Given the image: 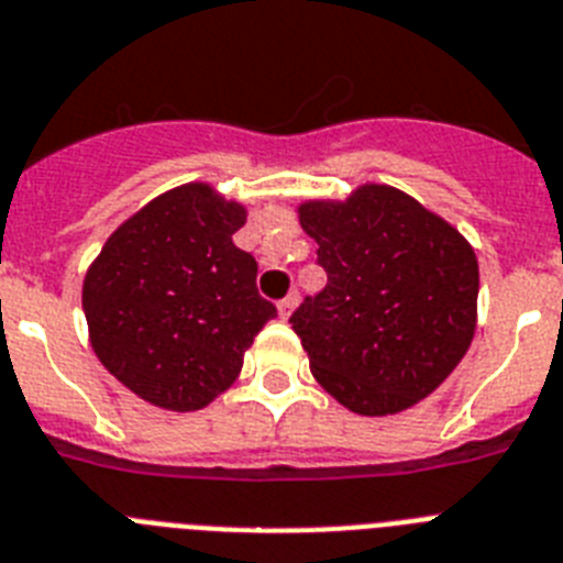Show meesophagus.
I'll use <instances>...</instances> for the list:
<instances>
[{
    "instance_id": "1",
    "label": "esophagus",
    "mask_w": 563,
    "mask_h": 563,
    "mask_svg": "<svg viewBox=\"0 0 563 563\" xmlns=\"http://www.w3.org/2000/svg\"><path fill=\"white\" fill-rule=\"evenodd\" d=\"M297 300H300V295H297V291H291V295H286V297H283V300H280V303H277V311H280V318H283V320H289V318H291V311H295Z\"/></svg>"
}]
</instances>
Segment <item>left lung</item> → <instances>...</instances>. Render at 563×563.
<instances>
[{
    "mask_svg": "<svg viewBox=\"0 0 563 563\" xmlns=\"http://www.w3.org/2000/svg\"><path fill=\"white\" fill-rule=\"evenodd\" d=\"M297 214L329 277L289 320L311 375L346 409L372 418L432 395L475 334L472 245L415 197L377 183L343 202L309 200Z\"/></svg>",
    "mask_w": 563,
    "mask_h": 563,
    "instance_id": "1",
    "label": "left lung"
}]
</instances>
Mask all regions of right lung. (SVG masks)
<instances>
[{"label":"right lung","instance_id":"add662e5","mask_svg":"<svg viewBox=\"0 0 563 563\" xmlns=\"http://www.w3.org/2000/svg\"><path fill=\"white\" fill-rule=\"evenodd\" d=\"M243 223L240 202L188 183L129 217L85 274L93 352L148 404L209 406L277 314L257 291V260L231 240Z\"/></svg>","mask_w":563,"mask_h":563}]
</instances>
